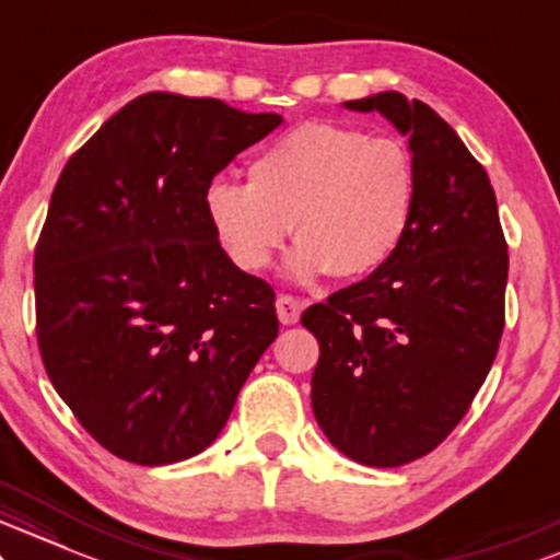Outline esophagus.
Returning <instances> with one entry per match:
<instances>
[{
  "instance_id": "esophagus-1",
  "label": "esophagus",
  "mask_w": 560,
  "mask_h": 560,
  "mask_svg": "<svg viewBox=\"0 0 560 560\" xmlns=\"http://www.w3.org/2000/svg\"><path fill=\"white\" fill-rule=\"evenodd\" d=\"M275 306H278V317L282 325H295L301 317V312H304V301L293 299V295L282 293L278 295V301H275Z\"/></svg>"
}]
</instances>
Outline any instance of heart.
<instances>
[{
    "mask_svg": "<svg viewBox=\"0 0 560 560\" xmlns=\"http://www.w3.org/2000/svg\"><path fill=\"white\" fill-rule=\"evenodd\" d=\"M419 199V170L400 138L301 122L248 164V183L217 177L203 207L230 259L269 267L288 233L293 278H364L396 256Z\"/></svg>",
    "mask_w": 560,
    "mask_h": 560,
    "instance_id": "1",
    "label": "heart"
}]
</instances>
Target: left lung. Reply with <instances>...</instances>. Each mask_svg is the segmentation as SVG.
<instances>
[{"label": "left lung", "mask_w": 560, "mask_h": 560, "mask_svg": "<svg viewBox=\"0 0 560 560\" xmlns=\"http://www.w3.org/2000/svg\"><path fill=\"white\" fill-rule=\"evenodd\" d=\"M380 112L409 136L419 199L409 235L370 278L308 306L319 340L312 409L353 462L404 466L435 451L469 411L505 325L509 252L490 177L435 109L385 91Z\"/></svg>", "instance_id": "left-lung-1"}]
</instances>
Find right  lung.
I'll return each instance as SVG.
<instances>
[{
    "instance_id": "add662e5",
    "label": "right lung",
    "mask_w": 560,
    "mask_h": 560,
    "mask_svg": "<svg viewBox=\"0 0 560 560\" xmlns=\"http://www.w3.org/2000/svg\"><path fill=\"white\" fill-rule=\"evenodd\" d=\"M275 112L151 91L59 175L33 256L36 338L59 398L130 464L196 456L278 338L275 291L222 252L203 194Z\"/></svg>"
}]
</instances>
